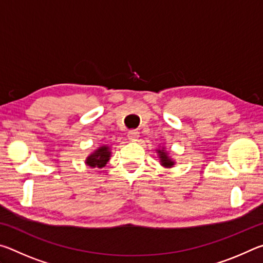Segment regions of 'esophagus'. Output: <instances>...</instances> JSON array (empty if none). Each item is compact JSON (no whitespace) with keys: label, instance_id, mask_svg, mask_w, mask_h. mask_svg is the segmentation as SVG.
Instances as JSON below:
<instances>
[{"label":"esophagus","instance_id":"obj_1","mask_svg":"<svg viewBox=\"0 0 263 263\" xmlns=\"http://www.w3.org/2000/svg\"><path fill=\"white\" fill-rule=\"evenodd\" d=\"M128 139L132 140V141H136L138 138H139V132H138L137 130H131L130 132H128Z\"/></svg>","mask_w":263,"mask_h":263}]
</instances>
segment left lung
Masks as SVG:
<instances>
[{
    "label": "left lung",
    "instance_id": "left-lung-1",
    "mask_svg": "<svg viewBox=\"0 0 263 263\" xmlns=\"http://www.w3.org/2000/svg\"><path fill=\"white\" fill-rule=\"evenodd\" d=\"M158 153L160 154V160H161V163L163 164V166L171 167V166H173V164H174V162L172 161V159H169L167 157L166 152H163V151H158Z\"/></svg>",
    "mask_w": 263,
    "mask_h": 263
}]
</instances>
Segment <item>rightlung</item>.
I'll return each mask as SVG.
<instances>
[{"label":"right lung","instance_id":"add662e5","mask_svg":"<svg viewBox=\"0 0 263 263\" xmlns=\"http://www.w3.org/2000/svg\"><path fill=\"white\" fill-rule=\"evenodd\" d=\"M109 158H110L109 147H106V146H102V147L97 149L95 153H92L90 157H88L87 163L88 166L90 167L102 168L105 166L106 162H108Z\"/></svg>","mask_w":263,"mask_h":263}]
</instances>
